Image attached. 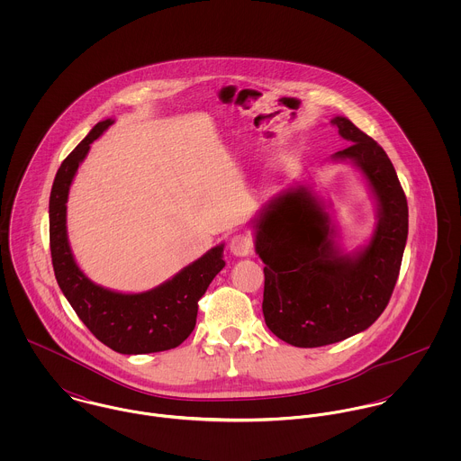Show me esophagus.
I'll return each instance as SVG.
<instances>
[{
    "label": "esophagus",
    "mask_w": 461,
    "mask_h": 461,
    "mask_svg": "<svg viewBox=\"0 0 461 461\" xmlns=\"http://www.w3.org/2000/svg\"><path fill=\"white\" fill-rule=\"evenodd\" d=\"M229 249H230V252H232L234 256H238V258H245V256L252 254L254 241H252V238H250L249 234L241 232V234H236V236L230 240Z\"/></svg>",
    "instance_id": "esophagus-1"
}]
</instances>
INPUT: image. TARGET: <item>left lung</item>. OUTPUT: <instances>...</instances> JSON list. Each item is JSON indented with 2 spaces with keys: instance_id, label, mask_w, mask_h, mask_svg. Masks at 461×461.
<instances>
[{
  "instance_id": "8db88e82",
  "label": "left lung",
  "mask_w": 461,
  "mask_h": 461,
  "mask_svg": "<svg viewBox=\"0 0 461 461\" xmlns=\"http://www.w3.org/2000/svg\"><path fill=\"white\" fill-rule=\"evenodd\" d=\"M331 124L349 145L331 156L351 161L376 200L369 243L351 254L339 229L305 185L271 198L254 220L263 259V314L267 329L296 348H318L369 329L385 311L408 238V203L385 150L349 119Z\"/></svg>"
}]
</instances>
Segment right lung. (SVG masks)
<instances>
[{
	"label": "right lung",
	"mask_w": 461,
	"mask_h": 461,
	"mask_svg": "<svg viewBox=\"0 0 461 461\" xmlns=\"http://www.w3.org/2000/svg\"><path fill=\"white\" fill-rule=\"evenodd\" d=\"M113 124L106 119L92 128L60 165L50 197V247L57 282L77 314L103 344L122 355L177 348L197 323L198 300L225 266L223 245L145 293H117L92 282L74 261L67 238V198L77 167L90 143Z\"/></svg>",
	"instance_id": "right-lung-1"
}]
</instances>
